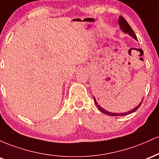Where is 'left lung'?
Wrapping results in <instances>:
<instances>
[{"label": "left lung", "instance_id": "8db88e82", "mask_svg": "<svg viewBox=\"0 0 159 159\" xmlns=\"http://www.w3.org/2000/svg\"><path fill=\"white\" fill-rule=\"evenodd\" d=\"M119 25H120V30H121L124 33V34H128L129 36H132L133 39H134L135 40H137V41H138V39H137V36L135 35V34H134V32L133 31L132 27H130V25H129V24H128L127 21L125 20V19L122 17V16H120V17H119ZM143 99H142V101L140 102V103L139 104V105H138L136 107L133 108L132 110H131V111H127V112H125V113H112V112H109V111H107L106 110H105V109H104V108H102V107L99 105H98L97 102H96V99L94 97L95 104H96V106H97L98 108L99 109V111H101L102 112L104 113V114H107V115H109V116H125V115L132 114V113L134 112V111H135L136 110H138V109L139 108V107L140 106V105H141L142 102H143Z\"/></svg>", "mask_w": 159, "mask_h": 159}]
</instances>
